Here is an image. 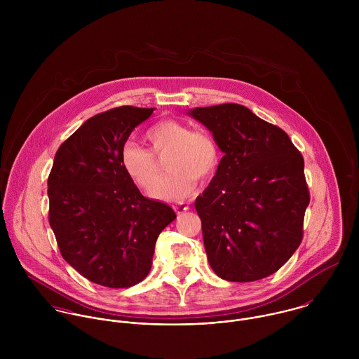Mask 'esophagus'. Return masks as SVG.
Segmentation results:
<instances>
[{
	"label": "esophagus",
	"instance_id": "esophagus-1",
	"mask_svg": "<svg viewBox=\"0 0 359 359\" xmlns=\"http://www.w3.org/2000/svg\"><path fill=\"white\" fill-rule=\"evenodd\" d=\"M172 207H174V210H175L178 214H182V212H185V211L189 210V205H185V203H178V205H174Z\"/></svg>",
	"mask_w": 359,
	"mask_h": 359
}]
</instances>
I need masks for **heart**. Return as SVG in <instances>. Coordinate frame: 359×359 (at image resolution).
Returning a JSON list of instances; mask_svg holds the SVG:
<instances>
[{
	"label": "heart",
	"mask_w": 359,
	"mask_h": 359,
	"mask_svg": "<svg viewBox=\"0 0 359 359\" xmlns=\"http://www.w3.org/2000/svg\"><path fill=\"white\" fill-rule=\"evenodd\" d=\"M151 151L128 141L121 147L120 161L124 172L140 188L148 189L158 175L155 155L170 150L168 168L172 172L161 179L151 189L157 201L178 202L196 188V178H211L219 164V151L214 138L205 131H191L175 120H164L147 131ZM155 154L153 156V154Z\"/></svg>",
	"instance_id": "heart-1"
}]
</instances>
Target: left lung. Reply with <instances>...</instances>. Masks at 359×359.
<instances>
[{
  "instance_id": "8db88e82",
  "label": "left lung",
  "mask_w": 359,
  "mask_h": 359,
  "mask_svg": "<svg viewBox=\"0 0 359 359\" xmlns=\"http://www.w3.org/2000/svg\"><path fill=\"white\" fill-rule=\"evenodd\" d=\"M224 154L195 208L212 271L229 282L276 272L302 243L309 203L304 158L279 127L238 103L188 111Z\"/></svg>"
}]
</instances>
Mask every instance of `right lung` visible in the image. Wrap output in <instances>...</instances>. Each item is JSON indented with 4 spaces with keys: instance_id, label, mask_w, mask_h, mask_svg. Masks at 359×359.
Masks as SVG:
<instances>
[{
    "instance_id": "right-lung-1",
    "label": "right lung",
    "mask_w": 359,
    "mask_h": 359,
    "mask_svg": "<svg viewBox=\"0 0 359 359\" xmlns=\"http://www.w3.org/2000/svg\"><path fill=\"white\" fill-rule=\"evenodd\" d=\"M154 110L120 106L95 114L53 158L48 218L60 255L104 287L142 282L157 236L177 217L170 205L142 196L120 161L121 147Z\"/></svg>"
}]
</instances>
